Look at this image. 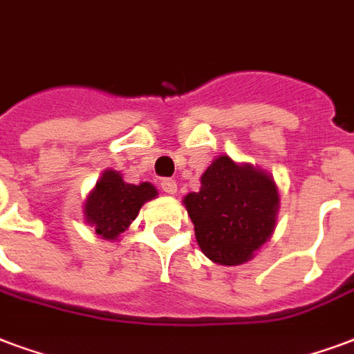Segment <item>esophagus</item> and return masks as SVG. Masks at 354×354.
I'll list each match as a JSON object with an SVG mask.
<instances>
[{
	"label": "esophagus",
	"mask_w": 354,
	"mask_h": 354,
	"mask_svg": "<svg viewBox=\"0 0 354 354\" xmlns=\"http://www.w3.org/2000/svg\"><path fill=\"white\" fill-rule=\"evenodd\" d=\"M162 190L167 194V196H175V192H177V183L171 179H164L160 183Z\"/></svg>",
	"instance_id": "esophagus-1"
}]
</instances>
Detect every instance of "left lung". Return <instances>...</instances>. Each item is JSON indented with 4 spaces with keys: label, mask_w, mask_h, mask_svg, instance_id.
<instances>
[{
    "label": "left lung",
    "mask_w": 354,
    "mask_h": 354,
    "mask_svg": "<svg viewBox=\"0 0 354 354\" xmlns=\"http://www.w3.org/2000/svg\"><path fill=\"white\" fill-rule=\"evenodd\" d=\"M183 205L201 252L212 263L235 267L274 233L280 192L268 171L220 155L201 175L199 192L187 194Z\"/></svg>",
    "instance_id": "1"
}]
</instances>
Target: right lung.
<instances>
[{
    "label": "right lung",
    "mask_w": 354,
    "mask_h": 354,
    "mask_svg": "<svg viewBox=\"0 0 354 354\" xmlns=\"http://www.w3.org/2000/svg\"><path fill=\"white\" fill-rule=\"evenodd\" d=\"M158 196L151 183L130 185L115 169H104L84 201L86 224L106 241H119L147 201Z\"/></svg>",
    "instance_id": "right-lung-1"
}]
</instances>
